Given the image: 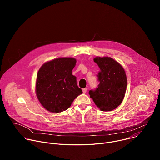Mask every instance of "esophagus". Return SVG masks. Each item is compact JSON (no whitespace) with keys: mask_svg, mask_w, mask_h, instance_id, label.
Segmentation results:
<instances>
[{"mask_svg":"<svg viewBox=\"0 0 160 160\" xmlns=\"http://www.w3.org/2000/svg\"><path fill=\"white\" fill-rule=\"evenodd\" d=\"M82 91H83V92L84 94H85V93L87 92V88H84L82 89Z\"/></svg>","mask_w":160,"mask_h":160,"instance_id":"34e87169","label":"esophagus"}]
</instances>
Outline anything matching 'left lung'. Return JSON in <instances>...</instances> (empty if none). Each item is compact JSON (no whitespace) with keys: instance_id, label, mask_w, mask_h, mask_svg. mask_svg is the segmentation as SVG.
Wrapping results in <instances>:
<instances>
[{"instance_id":"obj_1","label":"left lung","mask_w":160,"mask_h":160,"mask_svg":"<svg viewBox=\"0 0 160 160\" xmlns=\"http://www.w3.org/2000/svg\"><path fill=\"white\" fill-rule=\"evenodd\" d=\"M94 61L100 68V83L95 90H90L88 94L101 111H112L124 99L127 83L126 73L123 66L110 57L97 56Z\"/></svg>"}]
</instances>
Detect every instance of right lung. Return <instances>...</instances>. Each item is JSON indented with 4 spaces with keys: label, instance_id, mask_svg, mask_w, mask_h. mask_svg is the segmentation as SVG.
Returning a JSON list of instances; mask_svg holds the SVG:
<instances>
[{
    "label": "right lung",
    "instance_id": "1",
    "mask_svg": "<svg viewBox=\"0 0 160 160\" xmlns=\"http://www.w3.org/2000/svg\"><path fill=\"white\" fill-rule=\"evenodd\" d=\"M77 59L59 58L45 62L37 73L35 93L42 106L51 112L69 108L82 90L77 84L72 70Z\"/></svg>",
    "mask_w": 160,
    "mask_h": 160
}]
</instances>
